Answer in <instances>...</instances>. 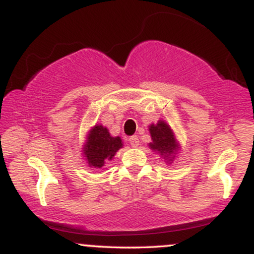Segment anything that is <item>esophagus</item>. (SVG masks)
<instances>
[{"label":"esophagus","mask_w":254,"mask_h":254,"mask_svg":"<svg viewBox=\"0 0 254 254\" xmlns=\"http://www.w3.org/2000/svg\"><path fill=\"white\" fill-rule=\"evenodd\" d=\"M129 142H130L131 147L136 148V147H138L139 139H138V137H137V136H131L130 138H129Z\"/></svg>","instance_id":"1"}]
</instances>
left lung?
Masks as SVG:
<instances>
[{
  "label": "left lung",
  "instance_id": "1",
  "mask_svg": "<svg viewBox=\"0 0 254 254\" xmlns=\"http://www.w3.org/2000/svg\"><path fill=\"white\" fill-rule=\"evenodd\" d=\"M149 132L151 142L148 147L159 154L166 164L171 165L180 151V143L178 142L174 131L164 119H160L157 123L149 125Z\"/></svg>",
  "mask_w": 254,
  "mask_h": 254
}]
</instances>
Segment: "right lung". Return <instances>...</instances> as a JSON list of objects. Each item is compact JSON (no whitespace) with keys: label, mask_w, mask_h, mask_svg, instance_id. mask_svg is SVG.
<instances>
[{"label":"right lung","mask_w":254,"mask_h":254,"mask_svg":"<svg viewBox=\"0 0 254 254\" xmlns=\"http://www.w3.org/2000/svg\"><path fill=\"white\" fill-rule=\"evenodd\" d=\"M123 148L119 136H111L107 127L95 124L88 131L82 147V155L90 168H101L106 161H111L116 153Z\"/></svg>","instance_id":"1"}]
</instances>
